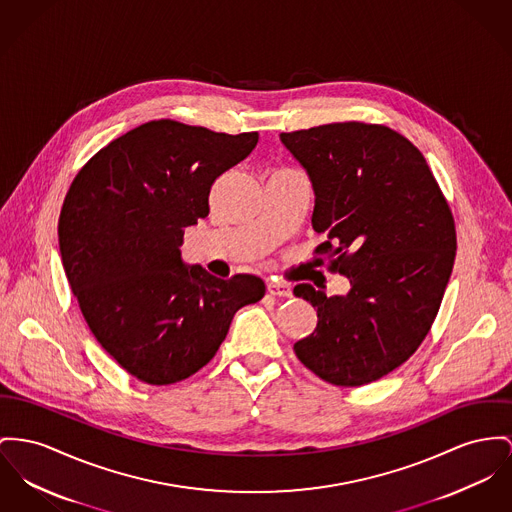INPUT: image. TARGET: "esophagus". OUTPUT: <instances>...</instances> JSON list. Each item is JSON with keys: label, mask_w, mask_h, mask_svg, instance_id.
<instances>
[{"label": "esophagus", "mask_w": 512, "mask_h": 512, "mask_svg": "<svg viewBox=\"0 0 512 512\" xmlns=\"http://www.w3.org/2000/svg\"><path fill=\"white\" fill-rule=\"evenodd\" d=\"M268 293L273 297H283V299H289L293 295L291 287L285 285V283H279V281H270L268 283Z\"/></svg>", "instance_id": "obj_1"}]
</instances>
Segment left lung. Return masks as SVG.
Masks as SVG:
<instances>
[{
    "label": "left lung",
    "instance_id": "obj_1",
    "mask_svg": "<svg viewBox=\"0 0 512 512\" xmlns=\"http://www.w3.org/2000/svg\"><path fill=\"white\" fill-rule=\"evenodd\" d=\"M279 139L312 182V229L326 235L316 254L351 285L334 297L295 285L318 324L293 349L330 384H369L431 330L456 256L450 207L421 151L386 126L338 122Z\"/></svg>",
    "mask_w": 512,
    "mask_h": 512
}]
</instances>
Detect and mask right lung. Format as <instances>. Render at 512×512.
<instances>
[{
  "instance_id": "add662e5",
  "label": "right lung",
  "mask_w": 512,
  "mask_h": 512,
  "mask_svg": "<svg viewBox=\"0 0 512 512\" xmlns=\"http://www.w3.org/2000/svg\"><path fill=\"white\" fill-rule=\"evenodd\" d=\"M258 143V132L217 134L153 120L110 141L69 186L58 237L69 287L122 369L163 386L198 373L239 308L266 285L219 279L182 262L184 229L209 213V190Z\"/></svg>"
}]
</instances>
